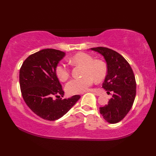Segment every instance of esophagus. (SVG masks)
I'll return each instance as SVG.
<instances>
[{
	"label": "esophagus",
	"instance_id": "1",
	"mask_svg": "<svg viewBox=\"0 0 156 156\" xmlns=\"http://www.w3.org/2000/svg\"><path fill=\"white\" fill-rule=\"evenodd\" d=\"M89 91H91V92H93V93L94 94H96V96H100V93H99V92H98V91H96V90H95V89H91V90H89Z\"/></svg>",
	"mask_w": 156,
	"mask_h": 156
}]
</instances>
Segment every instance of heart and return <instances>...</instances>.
<instances>
[{"label":"heart","mask_w":156,"mask_h":156,"mask_svg":"<svg viewBox=\"0 0 156 156\" xmlns=\"http://www.w3.org/2000/svg\"><path fill=\"white\" fill-rule=\"evenodd\" d=\"M69 62L73 65H83L82 75L78 78L72 79L65 86V90L70 95L83 93L94 83L103 80L106 77L107 67L105 62L100 60H94L91 55L84 52H79L70 58ZM55 73L60 80L66 81L70 76V70L67 65L60 62L56 65Z\"/></svg>","instance_id":"heart-1"}]
</instances>
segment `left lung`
Wrapping results in <instances>:
<instances>
[{"label":"left lung","instance_id":"left-lung-1","mask_svg":"<svg viewBox=\"0 0 156 156\" xmlns=\"http://www.w3.org/2000/svg\"><path fill=\"white\" fill-rule=\"evenodd\" d=\"M101 54L107 65V74L102 87L112 91V98L108 104L100 107L104 119L111 124L122 120L133 106L136 94L135 76L129 63L119 53L107 47L91 48Z\"/></svg>","mask_w":156,"mask_h":156}]
</instances>
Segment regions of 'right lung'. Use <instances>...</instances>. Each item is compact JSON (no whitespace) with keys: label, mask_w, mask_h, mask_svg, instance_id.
<instances>
[{"label":"right lung","mask_w":156,"mask_h":156,"mask_svg":"<svg viewBox=\"0 0 156 156\" xmlns=\"http://www.w3.org/2000/svg\"><path fill=\"white\" fill-rule=\"evenodd\" d=\"M65 53L54 49H44L30 55L20 69V87L23 100L32 112L47 120H56L66 114L80 98L75 95L64 96L62 85L55 73ZM55 96L57 98L53 99Z\"/></svg>","instance_id":"add662e5"}]
</instances>
